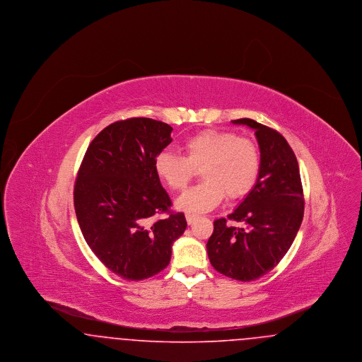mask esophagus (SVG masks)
I'll use <instances>...</instances> for the list:
<instances>
[{
  "mask_svg": "<svg viewBox=\"0 0 362 362\" xmlns=\"http://www.w3.org/2000/svg\"><path fill=\"white\" fill-rule=\"evenodd\" d=\"M186 220H187L189 225L194 224V221L197 220V216H195V214H189V213H187V214H186Z\"/></svg>",
  "mask_w": 362,
  "mask_h": 362,
  "instance_id": "1",
  "label": "esophagus"
}]
</instances>
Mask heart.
<instances>
[{
    "label": "heart",
    "instance_id": "b5f03b06",
    "mask_svg": "<svg viewBox=\"0 0 362 362\" xmlns=\"http://www.w3.org/2000/svg\"><path fill=\"white\" fill-rule=\"evenodd\" d=\"M185 156L163 151L155 158L158 179L171 189H183L201 170L204 182L176 199L189 214L211 210L228 199H239L257 186L260 173L258 145L233 132L202 130L183 141Z\"/></svg>",
    "mask_w": 362,
    "mask_h": 362
}]
</instances>
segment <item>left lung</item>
Instances as JSON below:
<instances>
[{"instance_id": "obj_1", "label": "left lung", "mask_w": 362, "mask_h": 362, "mask_svg": "<svg viewBox=\"0 0 362 362\" xmlns=\"http://www.w3.org/2000/svg\"><path fill=\"white\" fill-rule=\"evenodd\" d=\"M232 123L255 130L260 173L257 186L228 216L243 226L216 220L207 255L218 273L250 282L272 272L291 248L304 216V194L297 158L285 138L254 119Z\"/></svg>"}]
</instances>
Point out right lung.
Wrapping results in <instances>:
<instances>
[{
	"instance_id": "1",
	"label": "right lung",
	"mask_w": 362,
	"mask_h": 362,
	"mask_svg": "<svg viewBox=\"0 0 362 362\" xmlns=\"http://www.w3.org/2000/svg\"><path fill=\"white\" fill-rule=\"evenodd\" d=\"M173 127L151 118L111 123L89 144L74 183V210L86 244L104 266L129 281L153 276L171 260L187 228L155 171ZM167 212L163 221L157 214Z\"/></svg>"
}]
</instances>
